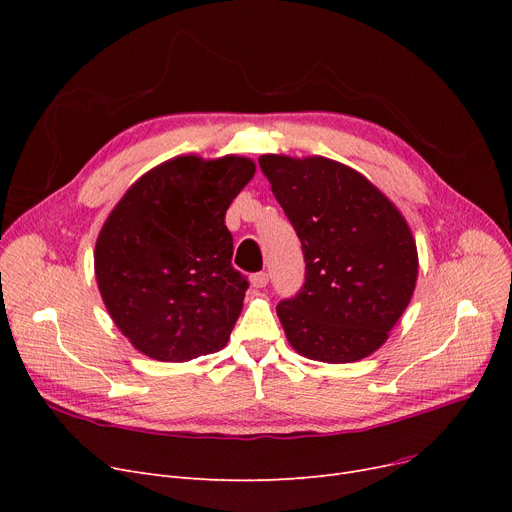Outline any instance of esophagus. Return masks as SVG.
Masks as SVG:
<instances>
[{
    "instance_id": "1",
    "label": "esophagus",
    "mask_w": 512,
    "mask_h": 512,
    "mask_svg": "<svg viewBox=\"0 0 512 512\" xmlns=\"http://www.w3.org/2000/svg\"><path fill=\"white\" fill-rule=\"evenodd\" d=\"M267 282H270V276H267L265 272H259V274L251 276V286L253 288H265Z\"/></svg>"
}]
</instances>
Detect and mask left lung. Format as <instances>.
I'll return each mask as SVG.
<instances>
[{
  "label": "left lung",
  "instance_id": "1",
  "mask_svg": "<svg viewBox=\"0 0 512 512\" xmlns=\"http://www.w3.org/2000/svg\"><path fill=\"white\" fill-rule=\"evenodd\" d=\"M259 166L305 255L301 292L276 307L290 346L324 363L369 357L415 292L419 257L405 215L340 161L267 153Z\"/></svg>",
  "mask_w": 512,
  "mask_h": 512
}]
</instances>
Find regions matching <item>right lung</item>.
<instances>
[{
  "mask_svg": "<svg viewBox=\"0 0 512 512\" xmlns=\"http://www.w3.org/2000/svg\"><path fill=\"white\" fill-rule=\"evenodd\" d=\"M253 174L242 155H178L145 172L107 215L95 278L139 353L182 363L226 346L249 282L232 267L224 220Z\"/></svg>",
  "mask_w": 512,
  "mask_h": 512,
  "instance_id": "obj_1",
  "label": "right lung"
}]
</instances>
